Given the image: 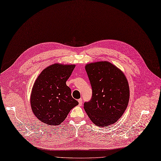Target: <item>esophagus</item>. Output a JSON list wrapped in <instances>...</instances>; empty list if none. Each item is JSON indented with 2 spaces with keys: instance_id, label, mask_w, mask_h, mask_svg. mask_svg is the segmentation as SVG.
Listing matches in <instances>:
<instances>
[{
  "instance_id": "obj_1",
  "label": "esophagus",
  "mask_w": 161,
  "mask_h": 161,
  "mask_svg": "<svg viewBox=\"0 0 161 161\" xmlns=\"http://www.w3.org/2000/svg\"><path fill=\"white\" fill-rule=\"evenodd\" d=\"M78 102H79V105H80V106H81V105H82V99H78Z\"/></svg>"
}]
</instances>
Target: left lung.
I'll return each instance as SVG.
<instances>
[{
	"mask_svg": "<svg viewBox=\"0 0 161 161\" xmlns=\"http://www.w3.org/2000/svg\"><path fill=\"white\" fill-rule=\"evenodd\" d=\"M86 70L92 89L90 101L84 109L98 127H107L118 121L127 109L129 87L123 71L104 61L86 64Z\"/></svg>",
	"mask_w": 161,
	"mask_h": 161,
	"instance_id": "8db88e82",
	"label": "left lung"
}]
</instances>
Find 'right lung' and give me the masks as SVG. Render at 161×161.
I'll list each match as a JSON object with an SVG mask.
<instances>
[{"label":"right lung","mask_w":161,"mask_h":161,"mask_svg":"<svg viewBox=\"0 0 161 161\" xmlns=\"http://www.w3.org/2000/svg\"><path fill=\"white\" fill-rule=\"evenodd\" d=\"M74 68L75 65L52 64L42 71L34 82L31 96L32 110L47 125H59L79 103L66 86Z\"/></svg>","instance_id":"add662e5"}]
</instances>
